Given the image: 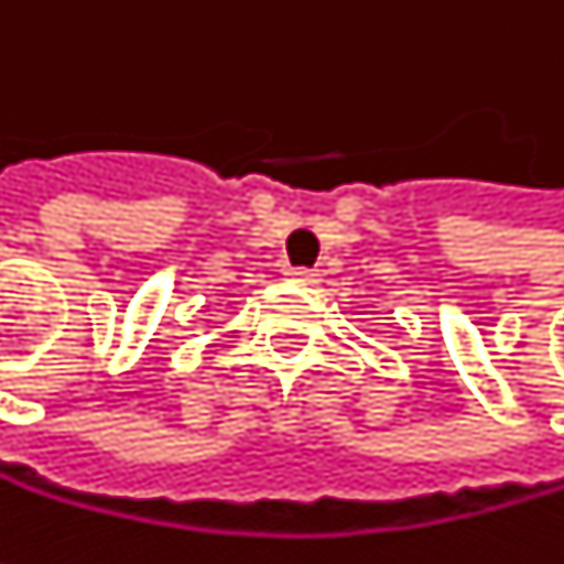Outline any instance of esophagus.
Listing matches in <instances>:
<instances>
[{"instance_id":"esophagus-1","label":"esophagus","mask_w":564,"mask_h":564,"mask_svg":"<svg viewBox=\"0 0 564 564\" xmlns=\"http://www.w3.org/2000/svg\"><path fill=\"white\" fill-rule=\"evenodd\" d=\"M286 278L300 283H316L319 281V271H313V268H286Z\"/></svg>"}]
</instances>
